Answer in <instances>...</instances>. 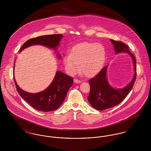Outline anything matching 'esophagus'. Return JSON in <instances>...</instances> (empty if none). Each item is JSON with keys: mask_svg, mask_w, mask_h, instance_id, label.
<instances>
[{"mask_svg": "<svg viewBox=\"0 0 151 151\" xmlns=\"http://www.w3.org/2000/svg\"><path fill=\"white\" fill-rule=\"evenodd\" d=\"M74 81L76 83H80L81 81V80H78V79H77V78H75L74 80Z\"/></svg>", "mask_w": 151, "mask_h": 151, "instance_id": "obj_1", "label": "esophagus"}]
</instances>
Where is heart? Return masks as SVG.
Returning <instances> with one entry per match:
<instances>
[{
	"instance_id": "heart-1",
	"label": "heart",
	"mask_w": 151,
	"mask_h": 151,
	"mask_svg": "<svg viewBox=\"0 0 151 151\" xmlns=\"http://www.w3.org/2000/svg\"><path fill=\"white\" fill-rule=\"evenodd\" d=\"M105 47L99 43L85 42L74 46L71 54L63 59L67 72L74 74L80 68L81 72L86 77L97 73L104 64L105 58ZM80 66H79V64Z\"/></svg>"
}]
</instances>
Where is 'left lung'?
<instances>
[{
  "label": "left lung",
  "mask_w": 151,
  "mask_h": 151,
  "mask_svg": "<svg viewBox=\"0 0 151 151\" xmlns=\"http://www.w3.org/2000/svg\"><path fill=\"white\" fill-rule=\"evenodd\" d=\"M114 45L116 53L127 52L133 60L135 74L129 84L124 88L116 89L110 86L106 79L108 65L105 66L95 77L88 81L90 85V92L88 100L92 106L98 110H104L113 108L120 104L129 95L132 89L137 77L136 60L134 55L129 51V46L122 41L110 40Z\"/></svg>",
  "instance_id": "8db88e82"
}]
</instances>
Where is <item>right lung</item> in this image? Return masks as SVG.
Wrapping results in <instances>:
<instances>
[{"mask_svg":"<svg viewBox=\"0 0 151 151\" xmlns=\"http://www.w3.org/2000/svg\"><path fill=\"white\" fill-rule=\"evenodd\" d=\"M62 37V34H53L31 38L23 44L20 52L34 45H41L55 49L59 46ZM14 81L17 91L22 98L32 108L42 111H52L59 108L65 101L69 88L73 84V77L58 71L53 82L45 90L31 93L22 90L17 84L14 77Z\"/></svg>","mask_w":151,"mask_h":151,"instance_id":"obj_1","label":"right lung"}]
</instances>
